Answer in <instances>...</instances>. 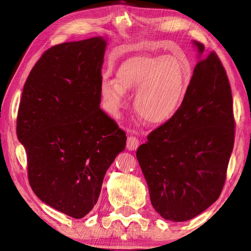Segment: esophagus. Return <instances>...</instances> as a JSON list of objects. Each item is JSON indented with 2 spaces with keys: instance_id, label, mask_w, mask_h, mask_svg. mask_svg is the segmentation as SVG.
I'll return each mask as SVG.
<instances>
[{
  "instance_id": "esophagus-1",
  "label": "esophagus",
  "mask_w": 251,
  "mask_h": 251,
  "mask_svg": "<svg viewBox=\"0 0 251 251\" xmlns=\"http://www.w3.org/2000/svg\"><path fill=\"white\" fill-rule=\"evenodd\" d=\"M138 145H139V141L137 137H135V136H131V135L127 137V144H126L127 150L135 151L136 148L138 147Z\"/></svg>"
}]
</instances>
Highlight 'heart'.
<instances>
[{"label": "heart", "instance_id": "heart-1", "mask_svg": "<svg viewBox=\"0 0 251 251\" xmlns=\"http://www.w3.org/2000/svg\"><path fill=\"white\" fill-rule=\"evenodd\" d=\"M193 78L189 66L175 55L137 54L118 66L116 80L100 83L104 108L120 115L127 101L126 93H135V112L151 125H160L175 115L184 101Z\"/></svg>", "mask_w": 251, "mask_h": 251}]
</instances>
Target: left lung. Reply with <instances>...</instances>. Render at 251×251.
I'll return each mask as SVG.
<instances>
[{
    "mask_svg": "<svg viewBox=\"0 0 251 251\" xmlns=\"http://www.w3.org/2000/svg\"><path fill=\"white\" fill-rule=\"evenodd\" d=\"M194 44L199 61L184 101L136 151L152 207L173 222L196 217L219 198L235 142L226 71L217 54Z\"/></svg>",
    "mask_w": 251,
    "mask_h": 251,
    "instance_id": "8db88e82",
    "label": "left lung"
}]
</instances>
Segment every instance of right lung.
Listing matches in <instances>:
<instances>
[{
	"instance_id": "add662e5",
	"label": "right lung",
	"mask_w": 251,
	"mask_h": 251,
	"mask_svg": "<svg viewBox=\"0 0 251 251\" xmlns=\"http://www.w3.org/2000/svg\"><path fill=\"white\" fill-rule=\"evenodd\" d=\"M101 37L49 49L25 82L16 121L34 194L83 218L96 205L106 171L125 150L126 134L100 104Z\"/></svg>"
}]
</instances>
